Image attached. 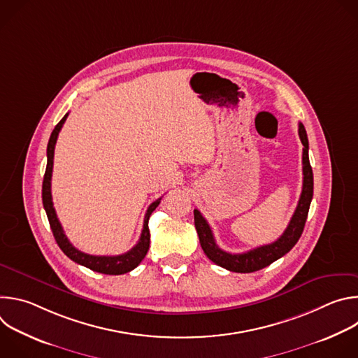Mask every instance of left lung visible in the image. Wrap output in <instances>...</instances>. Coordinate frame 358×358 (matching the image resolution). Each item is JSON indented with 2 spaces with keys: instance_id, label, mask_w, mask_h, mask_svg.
Instances as JSON below:
<instances>
[{
  "instance_id": "1",
  "label": "left lung",
  "mask_w": 358,
  "mask_h": 358,
  "mask_svg": "<svg viewBox=\"0 0 358 358\" xmlns=\"http://www.w3.org/2000/svg\"><path fill=\"white\" fill-rule=\"evenodd\" d=\"M299 137L303 144V187L296 211L287 228L285 229L279 239L269 245L255 248L243 253L225 252L217 245L207 220L201 215L198 210H194V224L199 238L201 248L203 253H206L215 265L225 268L231 272L250 273L255 271L264 269L269 266L272 262L282 258L283 255H286L299 241L306 220H308L310 202L313 198V171L309 162V140L308 134H306V129L301 123H299Z\"/></svg>"
}]
</instances>
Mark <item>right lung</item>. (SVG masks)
<instances>
[{
    "label": "right lung",
    "instance_id": "obj_1",
    "mask_svg": "<svg viewBox=\"0 0 358 358\" xmlns=\"http://www.w3.org/2000/svg\"><path fill=\"white\" fill-rule=\"evenodd\" d=\"M66 117H68V113L55 126L52 134H50V137H49L48 148H46L48 162H46V170H45V176H43V182H42V202H43V208H45V213H46L50 229H52L55 241L59 245V248L62 249V252L66 255L69 259H72L73 262H76V264H79L82 266H86V268L92 269V271H94V272L105 273V275H123V273H127V272L133 271L134 268H137L138 264L145 257V253H147L148 246H150L148 218H150L151 213L159 207L162 198H159L155 202L150 203V207L147 208V213H145V217H144L140 239L126 253L116 255V257H96V255H89V253H85V252L76 249L69 242V239L66 238V235L64 232V228H62V225H61V222H59V220L57 217L55 208H54L52 194H50V180H52L55 144H57L59 131H61Z\"/></svg>",
    "mask_w": 358,
    "mask_h": 358
}]
</instances>
